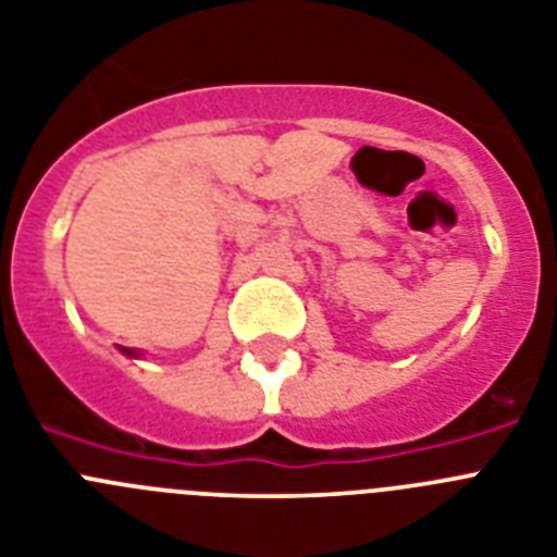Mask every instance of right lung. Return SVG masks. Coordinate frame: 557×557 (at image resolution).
I'll return each instance as SVG.
<instances>
[{
    "label": "right lung",
    "instance_id": "add662e5",
    "mask_svg": "<svg viewBox=\"0 0 557 557\" xmlns=\"http://www.w3.org/2000/svg\"><path fill=\"white\" fill-rule=\"evenodd\" d=\"M120 351L125 354V357H136V359H139V351H136V348H125V346H120Z\"/></svg>",
    "mask_w": 557,
    "mask_h": 557
}]
</instances>
